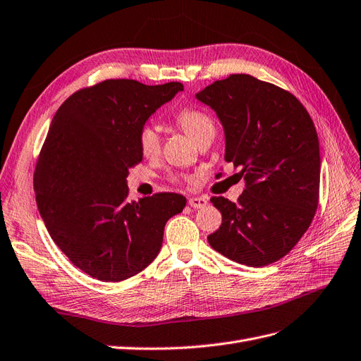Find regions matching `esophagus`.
Masks as SVG:
<instances>
[{
  "mask_svg": "<svg viewBox=\"0 0 361 361\" xmlns=\"http://www.w3.org/2000/svg\"><path fill=\"white\" fill-rule=\"evenodd\" d=\"M188 204L191 207H194V209H202V207H204L207 204V200L203 197H191L188 200Z\"/></svg>",
  "mask_w": 361,
  "mask_h": 361,
  "instance_id": "34e87169",
  "label": "esophagus"
}]
</instances>
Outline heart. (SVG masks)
I'll use <instances>...</instances> for the list:
<instances>
[{
    "label": "heart",
    "instance_id": "heart-1",
    "mask_svg": "<svg viewBox=\"0 0 361 361\" xmlns=\"http://www.w3.org/2000/svg\"><path fill=\"white\" fill-rule=\"evenodd\" d=\"M176 122L195 145H199L204 138L215 135L214 118L202 110L187 108L176 116ZM138 146L145 158H155L159 154L161 137L154 125H145L140 129Z\"/></svg>",
    "mask_w": 361,
    "mask_h": 361
}]
</instances>
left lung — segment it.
<instances>
[{
    "instance_id": "1",
    "label": "left lung",
    "mask_w": 361,
    "mask_h": 361,
    "mask_svg": "<svg viewBox=\"0 0 361 361\" xmlns=\"http://www.w3.org/2000/svg\"><path fill=\"white\" fill-rule=\"evenodd\" d=\"M195 97L216 113L224 159L245 180L236 203L211 199L223 223L207 243L247 267L277 262L300 241L318 207L321 155L312 118L292 93L245 73L215 81Z\"/></svg>"
}]
</instances>
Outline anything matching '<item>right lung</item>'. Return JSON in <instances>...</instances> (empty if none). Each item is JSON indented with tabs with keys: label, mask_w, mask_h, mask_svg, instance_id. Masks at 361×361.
Here are the masks:
<instances>
[{
	"label": "right lung",
	"mask_w": 361,
	"mask_h": 361,
	"mask_svg": "<svg viewBox=\"0 0 361 361\" xmlns=\"http://www.w3.org/2000/svg\"><path fill=\"white\" fill-rule=\"evenodd\" d=\"M180 82L106 80L73 93L54 116L35 171L36 202L52 241L101 281L138 274L158 256L164 227L187 199L128 200L129 169L143 159L140 129Z\"/></svg>",
	"instance_id": "1"
}]
</instances>
